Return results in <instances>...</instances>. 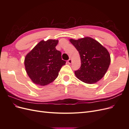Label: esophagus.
I'll use <instances>...</instances> for the list:
<instances>
[{
	"label": "esophagus",
	"instance_id": "obj_1",
	"mask_svg": "<svg viewBox=\"0 0 129 129\" xmlns=\"http://www.w3.org/2000/svg\"><path fill=\"white\" fill-rule=\"evenodd\" d=\"M68 63H69V64H71V63H72V60L71 59V58H70V59H69V60H68Z\"/></svg>",
	"mask_w": 129,
	"mask_h": 129
}]
</instances>
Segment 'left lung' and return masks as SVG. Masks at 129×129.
I'll return each instance as SVG.
<instances>
[{
  "label": "left lung",
  "mask_w": 129,
  "mask_h": 129,
  "mask_svg": "<svg viewBox=\"0 0 129 129\" xmlns=\"http://www.w3.org/2000/svg\"><path fill=\"white\" fill-rule=\"evenodd\" d=\"M69 41L78 50L81 58V67L75 71L76 77L88 84L100 81L107 73L110 63L108 50L90 37L78 40L71 39Z\"/></svg>",
  "instance_id": "8db88e82"
}]
</instances>
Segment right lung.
<instances>
[{
	"label": "right lung",
	"instance_id": "add662e5",
	"mask_svg": "<svg viewBox=\"0 0 129 129\" xmlns=\"http://www.w3.org/2000/svg\"><path fill=\"white\" fill-rule=\"evenodd\" d=\"M58 40H41L27 54L24 60L26 73L33 82L44 86L55 80L66 64L55 47Z\"/></svg>",
	"mask_w": 129,
	"mask_h": 129
}]
</instances>
